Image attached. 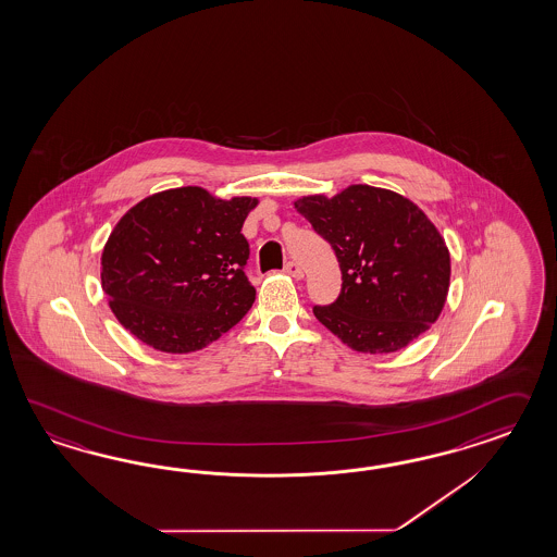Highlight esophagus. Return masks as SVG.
<instances>
[{
	"label": "esophagus",
	"mask_w": 557,
	"mask_h": 557,
	"mask_svg": "<svg viewBox=\"0 0 557 557\" xmlns=\"http://www.w3.org/2000/svg\"><path fill=\"white\" fill-rule=\"evenodd\" d=\"M285 273L292 275L294 280H304V270L299 268L298 263H294V261H289V263L285 265Z\"/></svg>",
	"instance_id": "esophagus-1"
}]
</instances>
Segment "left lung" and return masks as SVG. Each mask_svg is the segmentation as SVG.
<instances>
[{"label": "left lung", "mask_w": 557, "mask_h": 557, "mask_svg": "<svg viewBox=\"0 0 557 557\" xmlns=\"http://www.w3.org/2000/svg\"><path fill=\"white\" fill-rule=\"evenodd\" d=\"M294 207L336 251L342 292L313 315L348 348L398 352L438 320L450 253L419 205L391 189L350 185L334 197H299Z\"/></svg>", "instance_id": "left-lung-1"}]
</instances>
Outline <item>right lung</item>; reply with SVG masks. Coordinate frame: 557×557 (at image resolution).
Returning <instances> with one entry per match:
<instances>
[{"instance_id": "add662e5", "label": "right lung", "mask_w": 557, "mask_h": 557, "mask_svg": "<svg viewBox=\"0 0 557 557\" xmlns=\"http://www.w3.org/2000/svg\"><path fill=\"white\" fill-rule=\"evenodd\" d=\"M258 203L178 187L131 207L100 258V284L124 330L159 352L189 354L235 326L256 299L242 227Z\"/></svg>"}]
</instances>
